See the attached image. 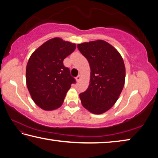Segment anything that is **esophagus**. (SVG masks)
I'll return each instance as SVG.
<instances>
[{"instance_id": "esophagus-1", "label": "esophagus", "mask_w": 158, "mask_h": 158, "mask_svg": "<svg viewBox=\"0 0 158 158\" xmlns=\"http://www.w3.org/2000/svg\"><path fill=\"white\" fill-rule=\"evenodd\" d=\"M81 75H80V74H79V75L76 77V80H77V82L79 81H80V79H81Z\"/></svg>"}]
</instances>
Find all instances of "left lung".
<instances>
[{
  "label": "left lung",
  "mask_w": 158,
  "mask_h": 158,
  "mask_svg": "<svg viewBox=\"0 0 158 158\" xmlns=\"http://www.w3.org/2000/svg\"><path fill=\"white\" fill-rule=\"evenodd\" d=\"M77 48L90 68L89 88L79 94L82 105L93 114L105 113L116 103L123 89V60L113 46L104 40L84 42Z\"/></svg>",
  "instance_id": "1"
}]
</instances>
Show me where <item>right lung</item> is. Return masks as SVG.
I'll list each match as a JSON object with an SVG mask.
<instances>
[{"mask_svg": "<svg viewBox=\"0 0 158 158\" xmlns=\"http://www.w3.org/2000/svg\"><path fill=\"white\" fill-rule=\"evenodd\" d=\"M76 49V44L55 37L44 42L32 53L26 71V85L34 102L41 109L59 108L76 80L63 60Z\"/></svg>", "mask_w": 158, "mask_h": 158, "instance_id": "1", "label": "right lung"}]
</instances>
